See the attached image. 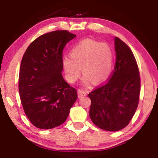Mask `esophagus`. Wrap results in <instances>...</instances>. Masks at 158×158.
<instances>
[{
	"label": "esophagus",
	"instance_id": "1",
	"mask_svg": "<svg viewBox=\"0 0 158 158\" xmlns=\"http://www.w3.org/2000/svg\"><path fill=\"white\" fill-rule=\"evenodd\" d=\"M77 94H78L79 98H81V97L83 96H85L87 94V92L83 89H78V90H77Z\"/></svg>",
	"mask_w": 158,
	"mask_h": 158
}]
</instances>
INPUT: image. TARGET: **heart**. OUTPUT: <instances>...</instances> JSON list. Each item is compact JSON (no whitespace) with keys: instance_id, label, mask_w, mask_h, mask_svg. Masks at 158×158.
<instances>
[{"instance_id":"obj_1","label":"heart","mask_w":158,"mask_h":158,"mask_svg":"<svg viewBox=\"0 0 158 158\" xmlns=\"http://www.w3.org/2000/svg\"><path fill=\"white\" fill-rule=\"evenodd\" d=\"M70 57L63 58L62 66L70 83L79 78L80 69L85 76V82L92 81L94 85L106 81L111 73L113 55L110 46L105 43L83 40L71 50Z\"/></svg>"}]
</instances>
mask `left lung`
<instances>
[{"label":"left lung","mask_w":158,"mask_h":158,"mask_svg":"<svg viewBox=\"0 0 158 158\" xmlns=\"http://www.w3.org/2000/svg\"><path fill=\"white\" fill-rule=\"evenodd\" d=\"M116 61L109 81L88 96L89 117L100 129L118 131L128 125L138 107L140 77L132 50L119 38H115Z\"/></svg>","instance_id":"8db88e82"}]
</instances>
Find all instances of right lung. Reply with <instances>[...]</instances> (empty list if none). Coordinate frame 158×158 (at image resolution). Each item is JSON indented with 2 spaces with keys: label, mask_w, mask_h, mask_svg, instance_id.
<instances>
[{
  "label": "right lung",
  "mask_w": 158,
  "mask_h": 158,
  "mask_svg": "<svg viewBox=\"0 0 158 158\" xmlns=\"http://www.w3.org/2000/svg\"><path fill=\"white\" fill-rule=\"evenodd\" d=\"M76 37L66 30L42 35L26 49L19 74V92L33 126L52 129L65 122L77 99V90L64 80L62 53Z\"/></svg>",
  "instance_id": "add662e5"
}]
</instances>
